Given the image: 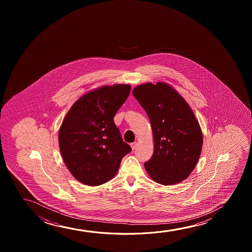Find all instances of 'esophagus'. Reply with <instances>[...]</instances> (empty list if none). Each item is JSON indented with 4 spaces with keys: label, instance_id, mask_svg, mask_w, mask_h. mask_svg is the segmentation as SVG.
Segmentation results:
<instances>
[{
    "label": "esophagus",
    "instance_id": "34e87169",
    "mask_svg": "<svg viewBox=\"0 0 252 252\" xmlns=\"http://www.w3.org/2000/svg\"><path fill=\"white\" fill-rule=\"evenodd\" d=\"M137 145H138V143H137V142H133V143H131V149H132V150H135V149H136V147H137Z\"/></svg>",
    "mask_w": 252,
    "mask_h": 252
}]
</instances>
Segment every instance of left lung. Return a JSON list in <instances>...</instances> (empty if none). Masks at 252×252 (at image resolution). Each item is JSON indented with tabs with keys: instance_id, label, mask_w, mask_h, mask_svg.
I'll use <instances>...</instances> for the list:
<instances>
[{
	"instance_id": "8db88e82",
	"label": "left lung",
	"mask_w": 252,
	"mask_h": 252,
	"mask_svg": "<svg viewBox=\"0 0 252 252\" xmlns=\"http://www.w3.org/2000/svg\"><path fill=\"white\" fill-rule=\"evenodd\" d=\"M132 94L147 113L153 132L154 152L145 162L146 171L162 185L181 183L195 168L203 145L193 110L167 83H144Z\"/></svg>"
}]
</instances>
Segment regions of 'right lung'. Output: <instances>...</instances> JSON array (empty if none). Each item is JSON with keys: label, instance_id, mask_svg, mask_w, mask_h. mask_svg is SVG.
Returning a JSON list of instances; mask_svg holds the SVG:
<instances>
[{"label": "right lung", "instance_id": "add662e5", "mask_svg": "<svg viewBox=\"0 0 252 252\" xmlns=\"http://www.w3.org/2000/svg\"><path fill=\"white\" fill-rule=\"evenodd\" d=\"M130 90L129 84L92 90L80 97L63 119L59 148L66 167L80 183L89 186L107 183L131 152L114 121Z\"/></svg>", "mask_w": 252, "mask_h": 252}]
</instances>
